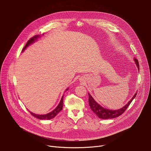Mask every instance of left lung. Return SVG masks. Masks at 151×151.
I'll use <instances>...</instances> for the list:
<instances>
[{
	"label": "left lung",
	"instance_id": "obj_1",
	"mask_svg": "<svg viewBox=\"0 0 151 151\" xmlns=\"http://www.w3.org/2000/svg\"><path fill=\"white\" fill-rule=\"evenodd\" d=\"M134 61L136 62V65L137 66V68L139 69V61L137 59L134 58ZM137 93H136L132 100L129 101L125 106L122 107L121 109L116 110V111H112L110 109H105L104 107H101L100 105H99L92 97V96L88 93V96H89V99H88V102H89V105L90 106L91 109L93 111V112L100 118L101 119H111V118H114L116 117H118L122 115L127 109V107L129 106V105L130 104L133 100L135 98L136 96Z\"/></svg>",
	"mask_w": 151,
	"mask_h": 151
}]
</instances>
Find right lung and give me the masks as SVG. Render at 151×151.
Returning <instances> with one entry per match:
<instances>
[{
	"mask_svg": "<svg viewBox=\"0 0 151 151\" xmlns=\"http://www.w3.org/2000/svg\"><path fill=\"white\" fill-rule=\"evenodd\" d=\"M39 37L38 35H36L32 37H31L28 41L26 43V44L25 45V47L23 48V51H24L29 45H30L31 44H32V43ZM68 89H67L66 90H68ZM63 96H62L61 97V99L60 100V102L59 103V104L58 105V106L56 107V108L53 111H52L51 112L49 113V114H47L46 115H36L31 112H30V113L32 115L34 116L35 117H36V118H38L39 119H52L53 118H54L63 109Z\"/></svg>",
	"mask_w": 151,
	"mask_h": 151,
	"instance_id": "add662e5",
	"label": "right lung"
}]
</instances>
